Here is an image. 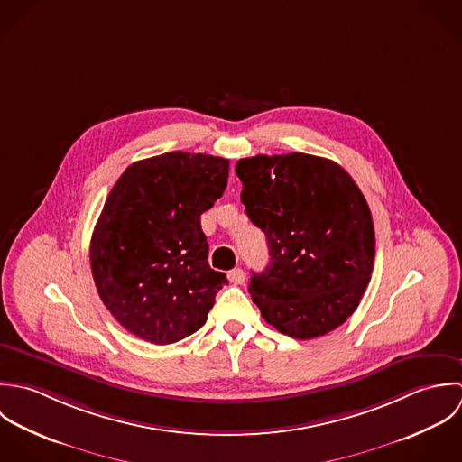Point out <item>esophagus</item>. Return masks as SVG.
<instances>
[{
	"label": "esophagus",
	"mask_w": 462,
	"mask_h": 462,
	"mask_svg": "<svg viewBox=\"0 0 462 462\" xmlns=\"http://www.w3.org/2000/svg\"><path fill=\"white\" fill-rule=\"evenodd\" d=\"M228 280H230L232 283H236V285H241V283H245V280H246V273H245L241 268H234L232 272H228Z\"/></svg>",
	"instance_id": "1"
}]
</instances>
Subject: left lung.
Segmentation results:
<instances>
[{"instance_id":"obj_1","label":"left lung","mask_w":462,"mask_h":462,"mask_svg":"<svg viewBox=\"0 0 462 462\" xmlns=\"http://www.w3.org/2000/svg\"><path fill=\"white\" fill-rule=\"evenodd\" d=\"M241 201L266 234L270 264L252 273L263 318L294 339L325 336L357 309L374 261L366 198L336 162L307 153L241 159Z\"/></svg>"}]
</instances>
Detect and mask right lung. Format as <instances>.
I'll list each match as a JSON object with an SVG mask.
<instances>
[{
  "instance_id": "add662e5",
  "label": "right lung",
  "mask_w": 462,
  "mask_h": 462,
  "mask_svg": "<svg viewBox=\"0 0 462 462\" xmlns=\"http://www.w3.org/2000/svg\"><path fill=\"white\" fill-rule=\"evenodd\" d=\"M228 164L171 152L134 162L108 192L91 239L94 283L139 339L171 345L194 334L228 282L208 266L199 223L226 189Z\"/></svg>"
}]
</instances>
